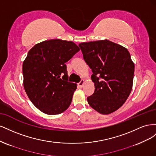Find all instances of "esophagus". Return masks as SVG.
Masks as SVG:
<instances>
[{
	"label": "esophagus",
	"instance_id": "1",
	"mask_svg": "<svg viewBox=\"0 0 156 156\" xmlns=\"http://www.w3.org/2000/svg\"><path fill=\"white\" fill-rule=\"evenodd\" d=\"M84 83V81L83 79H82V80H81V81H80V82L78 83V85H79L80 87H83Z\"/></svg>",
	"mask_w": 156,
	"mask_h": 156
}]
</instances>
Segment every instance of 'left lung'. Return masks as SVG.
I'll return each mask as SVG.
<instances>
[{
	"label": "left lung",
	"mask_w": 156,
	"mask_h": 156,
	"mask_svg": "<svg viewBox=\"0 0 156 156\" xmlns=\"http://www.w3.org/2000/svg\"><path fill=\"white\" fill-rule=\"evenodd\" d=\"M83 58L92 71L95 90L88 104L102 115L116 111L131 93L134 63L124 47L104 40L79 44Z\"/></svg>",
	"instance_id": "left-lung-1"
}]
</instances>
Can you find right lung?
<instances>
[{
  "mask_svg": "<svg viewBox=\"0 0 156 156\" xmlns=\"http://www.w3.org/2000/svg\"><path fill=\"white\" fill-rule=\"evenodd\" d=\"M79 50L73 41L56 39L37 44L28 53L23 64V86L45 114H60L70 105L77 84L68 81L65 63Z\"/></svg>",
  "mask_w": 156,
  "mask_h": 156,
  "instance_id": "obj_1",
  "label": "right lung"
}]
</instances>
